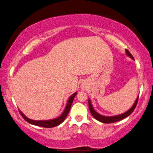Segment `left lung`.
I'll list each match as a JSON object with an SVG mask.
<instances>
[{
    "label": "left lung",
    "mask_w": 153,
    "mask_h": 153,
    "mask_svg": "<svg viewBox=\"0 0 153 153\" xmlns=\"http://www.w3.org/2000/svg\"><path fill=\"white\" fill-rule=\"evenodd\" d=\"M125 51H126V53L127 56H129L131 58L134 59L133 56L131 55V53L128 51V50L125 49ZM138 100H139V96L137 97V100H136V101L134 102V104L132 107H131L130 109H129V111H127V112L124 113V114L118 115V116H104L99 114H97V113L96 112L95 110H94V108H93V106H92L91 101H90V100H88V106H89L90 111H91L92 116H93L94 118L96 119V120H97L98 121H100V122L103 123H115V122H118V121L123 120V119H124L125 118H127V116H129V115H130L131 113L134 111V110L135 109L136 106H137Z\"/></svg>",
    "instance_id": "8db88e82"
}]
</instances>
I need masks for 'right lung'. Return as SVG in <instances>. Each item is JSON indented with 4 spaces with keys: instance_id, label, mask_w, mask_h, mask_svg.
<instances>
[{
    "instance_id": "right-lung-1",
    "label": "right lung",
    "mask_w": 153,
    "mask_h": 153,
    "mask_svg": "<svg viewBox=\"0 0 153 153\" xmlns=\"http://www.w3.org/2000/svg\"><path fill=\"white\" fill-rule=\"evenodd\" d=\"M77 93H75L73 94V95H71L70 99L68 100V104H67L66 107L65 108L64 111L61 114V116L58 117L57 118L53 119V120H31V119H29L24 116V114H22V111H20V114L23 117V118L25 120L27 121V122L30 123V124L36 125V126H39V127H46V128H50V127H53L56 126H58L60 124L63 122L65 119L66 118V117L68 116V114H69V111H70V109L71 108V106H72V104L73 102V100H74V98L75 96H76Z\"/></svg>"
}]
</instances>
